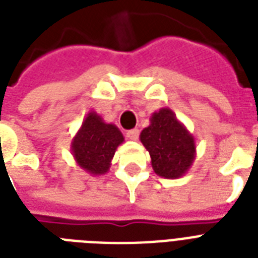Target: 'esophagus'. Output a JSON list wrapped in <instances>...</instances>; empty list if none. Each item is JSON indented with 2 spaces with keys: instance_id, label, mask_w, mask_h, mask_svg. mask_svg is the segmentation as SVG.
I'll return each mask as SVG.
<instances>
[{
  "instance_id": "obj_1",
  "label": "esophagus",
  "mask_w": 258,
  "mask_h": 258,
  "mask_svg": "<svg viewBox=\"0 0 258 258\" xmlns=\"http://www.w3.org/2000/svg\"><path fill=\"white\" fill-rule=\"evenodd\" d=\"M125 137H127V139H130V141H137L138 137H139V130H130V131L125 133Z\"/></svg>"
}]
</instances>
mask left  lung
I'll list each match as a JSON object with an SVG mask.
<instances>
[{"label": "left lung", "mask_w": 258, "mask_h": 258, "mask_svg": "<svg viewBox=\"0 0 258 258\" xmlns=\"http://www.w3.org/2000/svg\"><path fill=\"white\" fill-rule=\"evenodd\" d=\"M139 138L151 157L154 172L162 178H180L196 159V139L169 107L151 115Z\"/></svg>", "instance_id": "8db88e82"}]
</instances>
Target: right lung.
<instances>
[{
    "instance_id": "obj_1",
    "label": "right lung",
    "mask_w": 258,
    "mask_h": 258,
    "mask_svg": "<svg viewBox=\"0 0 258 258\" xmlns=\"http://www.w3.org/2000/svg\"><path fill=\"white\" fill-rule=\"evenodd\" d=\"M123 142L124 137L116 125L105 123L100 115L89 111L71 142V153L80 169L91 175H104Z\"/></svg>"
}]
</instances>
